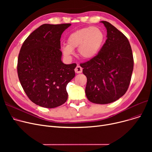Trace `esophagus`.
<instances>
[{
    "mask_svg": "<svg viewBox=\"0 0 152 152\" xmlns=\"http://www.w3.org/2000/svg\"><path fill=\"white\" fill-rule=\"evenodd\" d=\"M75 71L76 73H82V71H83V68L80 66L77 65L76 66V67L75 68Z\"/></svg>",
    "mask_w": 152,
    "mask_h": 152,
    "instance_id": "obj_1",
    "label": "esophagus"
}]
</instances>
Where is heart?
Here are the masks:
<instances>
[{
	"label": "heart",
	"mask_w": 152,
	"mask_h": 152,
	"mask_svg": "<svg viewBox=\"0 0 152 152\" xmlns=\"http://www.w3.org/2000/svg\"><path fill=\"white\" fill-rule=\"evenodd\" d=\"M105 36L98 27H86L71 33L67 39V45L61 47L63 55L67 57L73 54L77 47L78 53L85 60H91L98 55L104 44Z\"/></svg>",
	"instance_id": "heart-1"
}]
</instances>
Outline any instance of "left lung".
<instances>
[{
  "mask_svg": "<svg viewBox=\"0 0 152 152\" xmlns=\"http://www.w3.org/2000/svg\"><path fill=\"white\" fill-rule=\"evenodd\" d=\"M107 40L98 55L80 64L87 77L86 97L97 104H107L121 98L128 89L134 68L131 47L127 38L110 23L102 21Z\"/></svg>",
  "mask_w": 152,
  "mask_h": 152,
  "instance_id": "1",
  "label": "left lung"
}]
</instances>
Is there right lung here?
I'll list each match as a JSON object with an SVG mask.
<instances>
[{
    "label": "right lung",
    "mask_w": 152,
    "mask_h": 152,
    "mask_svg": "<svg viewBox=\"0 0 152 152\" xmlns=\"http://www.w3.org/2000/svg\"><path fill=\"white\" fill-rule=\"evenodd\" d=\"M70 26L44 24L21 46L17 65L19 80L28 98L40 107L53 108L67 100L66 86L75 76L76 64L62 62L60 38Z\"/></svg>",
    "instance_id": "add662e5"
}]
</instances>
